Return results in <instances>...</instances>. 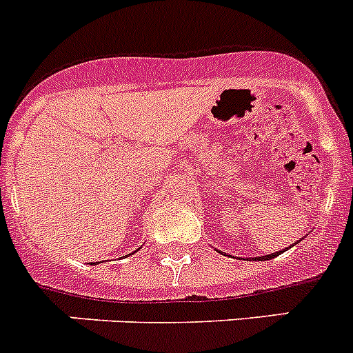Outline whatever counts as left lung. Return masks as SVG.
<instances>
[{"label":"left lung","mask_w":353,"mask_h":353,"mask_svg":"<svg viewBox=\"0 0 353 353\" xmlns=\"http://www.w3.org/2000/svg\"><path fill=\"white\" fill-rule=\"evenodd\" d=\"M295 244H297V242H295ZM295 244H292L290 245V248H293V245ZM286 249H281V251H277V252H272V254H265V256H258V258H248V260H254V261H265V260H270V258H276V256H279V254H281V252H285ZM221 252V251H219Z\"/></svg>","instance_id":"8db88e82"}]
</instances>
